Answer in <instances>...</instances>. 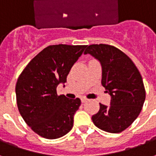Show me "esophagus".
Returning a JSON list of instances; mask_svg holds the SVG:
<instances>
[{
	"label": "esophagus",
	"instance_id": "1",
	"mask_svg": "<svg viewBox=\"0 0 156 156\" xmlns=\"http://www.w3.org/2000/svg\"><path fill=\"white\" fill-rule=\"evenodd\" d=\"M81 100H82V103H86V102L88 101V99H87L86 98H82Z\"/></svg>",
	"mask_w": 156,
	"mask_h": 156
}]
</instances>
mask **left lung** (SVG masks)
I'll return each instance as SVG.
<instances>
[{
    "label": "left lung",
    "mask_w": 156,
    "mask_h": 156,
    "mask_svg": "<svg viewBox=\"0 0 156 156\" xmlns=\"http://www.w3.org/2000/svg\"><path fill=\"white\" fill-rule=\"evenodd\" d=\"M87 53L100 62L101 83L111 96L110 105L99 104L92 120L102 130L120 133L136 119L144 105L145 89L140 73L127 55L111 45H89Z\"/></svg>",
    "instance_id": "obj_1"
}]
</instances>
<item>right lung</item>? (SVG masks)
<instances>
[{
	"mask_svg": "<svg viewBox=\"0 0 156 156\" xmlns=\"http://www.w3.org/2000/svg\"><path fill=\"white\" fill-rule=\"evenodd\" d=\"M86 47L50 45L32 58L19 76L16 84L17 108L26 124L41 137L58 139L73 126L81 100L58 95L57 87L67 82L73 65Z\"/></svg>",
	"mask_w": 156,
	"mask_h": 156,
	"instance_id": "add662e5",
	"label": "right lung"
}]
</instances>
